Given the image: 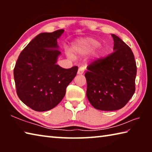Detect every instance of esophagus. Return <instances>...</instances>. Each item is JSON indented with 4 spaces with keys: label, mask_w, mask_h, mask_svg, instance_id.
<instances>
[{
    "label": "esophagus",
    "mask_w": 152,
    "mask_h": 152,
    "mask_svg": "<svg viewBox=\"0 0 152 152\" xmlns=\"http://www.w3.org/2000/svg\"><path fill=\"white\" fill-rule=\"evenodd\" d=\"M84 70H85V67H84V66L79 67L78 71V74H83Z\"/></svg>",
    "instance_id": "esophagus-1"
}]
</instances>
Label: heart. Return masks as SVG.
I'll list each match as a JSON object with an SVG mask.
<instances>
[{
  "label": "heart",
  "instance_id": "heart-1",
  "mask_svg": "<svg viewBox=\"0 0 152 152\" xmlns=\"http://www.w3.org/2000/svg\"><path fill=\"white\" fill-rule=\"evenodd\" d=\"M99 45L100 43L98 41L92 38H87V39L80 41L74 46L73 50L75 52L78 53H88L99 47Z\"/></svg>",
  "mask_w": 152,
  "mask_h": 152
}]
</instances>
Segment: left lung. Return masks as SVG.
Listing matches in <instances>:
<instances>
[{
    "instance_id": "1",
    "label": "left lung",
    "mask_w": 152,
    "mask_h": 152,
    "mask_svg": "<svg viewBox=\"0 0 152 152\" xmlns=\"http://www.w3.org/2000/svg\"><path fill=\"white\" fill-rule=\"evenodd\" d=\"M111 36L114 51L91 62L84 74L88 100L101 110L121 109L135 91L137 66L133 51L119 37Z\"/></svg>"
}]
</instances>
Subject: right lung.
I'll use <instances>...</instances> for the list:
<instances>
[{
  "label": "right lung",
  "instance_id": "add662e5",
  "mask_svg": "<svg viewBox=\"0 0 152 152\" xmlns=\"http://www.w3.org/2000/svg\"><path fill=\"white\" fill-rule=\"evenodd\" d=\"M64 32L42 33L20 52L14 68L18 96L35 111H46L60 103L78 72V66L66 69L56 64L61 52L57 39Z\"/></svg>",
  "mask_w": 152,
  "mask_h": 152
}]
</instances>
